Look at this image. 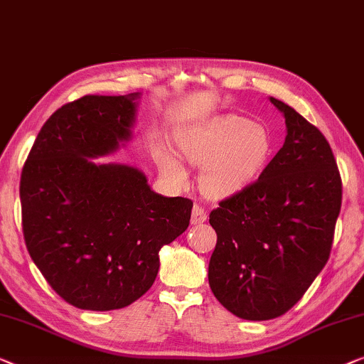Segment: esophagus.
Masks as SVG:
<instances>
[{
    "instance_id": "esophagus-1",
    "label": "esophagus",
    "mask_w": 364,
    "mask_h": 364,
    "mask_svg": "<svg viewBox=\"0 0 364 364\" xmlns=\"http://www.w3.org/2000/svg\"><path fill=\"white\" fill-rule=\"evenodd\" d=\"M207 210H205L202 205H193L192 210V223L193 225H202L203 221H207Z\"/></svg>"
}]
</instances>
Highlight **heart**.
Listing matches in <instances>:
<instances>
[{"mask_svg": "<svg viewBox=\"0 0 364 364\" xmlns=\"http://www.w3.org/2000/svg\"><path fill=\"white\" fill-rule=\"evenodd\" d=\"M181 151L192 164L203 166L202 186L215 197H230L250 187L272 156V138L264 126L238 114H223L181 136ZM169 176L186 178L182 162L172 152L162 156Z\"/></svg>", "mask_w": 364, "mask_h": 364, "instance_id": "b5f03b06", "label": "heart"}]
</instances>
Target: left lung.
Returning <instances> with one entry per match:
<instances>
[{
  "label": "left lung",
  "instance_id": "obj_1",
  "mask_svg": "<svg viewBox=\"0 0 364 364\" xmlns=\"http://www.w3.org/2000/svg\"><path fill=\"white\" fill-rule=\"evenodd\" d=\"M286 141L259 178L210 213L217 246L208 284L245 320L281 317L328 261L341 208V177L318 128L281 100Z\"/></svg>",
  "mask_w": 364,
  "mask_h": 364
}]
</instances>
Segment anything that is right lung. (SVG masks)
I'll list each match as a JSON object with an SVG mask.
<instances>
[{
  "label": "right lung",
  "mask_w": 364,
  "mask_h": 364,
  "mask_svg": "<svg viewBox=\"0 0 364 364\" xmlns=\"http://www.w3.org/2000/svg\"><path fill=\"white\" fill-rule=\"evenodd\" d=\"M139 93L85 97L42 126L21 173L28 251L59 296L83 310L123 309L149 291L159 251L193 202L164 197L136 167L97 164L131 139Z\"/></svg>",
  "instance_id": "right-lung-1"
}]
</instances>
